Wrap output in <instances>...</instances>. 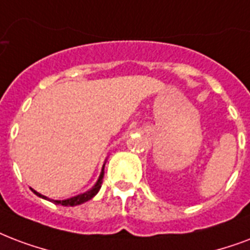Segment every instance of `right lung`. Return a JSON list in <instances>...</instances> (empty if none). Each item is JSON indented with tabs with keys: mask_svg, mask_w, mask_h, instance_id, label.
<instances>
[{
	"mask_svg": "<svg viewBox=\"0 0 250 250\" xmlns=\"http://www.w3.org/2000/svg\"><path fill=\"white\" fill-rule=\"evenodd\" d=\"M104 167H102V171H101L100 178H98V181L95 182L94 186H93V188H91L89 191H86V193H83V194H80V195H76V197H72V198H69V199H64V201H53V199H49V198H47V197H44V195L39 194L38 191H35L34 188H31V191L34 194H36L38 197L43 198V199H47V201H49V202H55L56 205H62V206L83 205V203H85V202L90 201L91 198L94 197V195H97V193L100 191L101 186H102V180H104Z\"/></svg>",
	"mask_w": 250,
	"mask_h": 250,
	"instance_id": "right-lung-1",
	"label": "right lung"
}]
</instances>
